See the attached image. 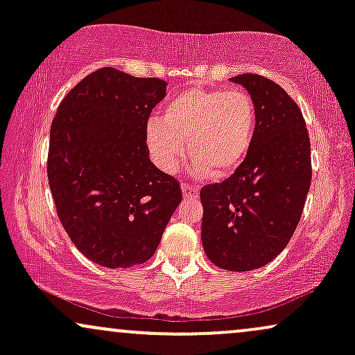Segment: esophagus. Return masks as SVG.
Returning a JSON list of instances; mask_svg holds the SVG:
<instances>
[{
	"instance_id": "34e87169",
	"label": "esophagus",
	"mask_w": 355,
	"mask_h": 355,
	"mask_svg": "<svg viewBox=\"0 0 355 355\" xmlns=\"http://www.w3.org/2000/svg\"><path fill=\"white\" fill-rule=\"evenodd\" d=\"M182 191L183 197H197L198 189L195 185H190V183H182Z\"/></svg>"
}]
</instances>
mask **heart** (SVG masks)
Returning a JSON list of instances; mask_svg holds the SVG:
<instances>
[{
  "label": "heart",
  "mask_w": 355,
  "mask_h": 355,
  "mask_svg": "<svg viewBox=\"0 0 355 355\" xmlns=\"http://www.w3.org/2000/svg\"><path fill=\"white\" fill-rule=\"evenodd\" d=\"M254 135L255 105L242 89H183L145 130L146 146L158 168L173 172L185 157L187 144L193 158L191 173L217 178L242 165Z\"/></svg>",
  "instance_id": "b5f03b06"
}]
</instances>
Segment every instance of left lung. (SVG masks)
I'll list each match as a JSON object with an SVG mask.
<instances>
[{
  "label": "left lung",
  "mask_w": 355,
  "mask_h": 355,
  "mask_svg": "<svg viewBox=\"0 0 355 355\" xmlns=\"http://www.w3.org/2000/svg\"><path fill=\"white\" fill-rule=\"evenodd\" d=\"M255 105V135L242 165L200 190L202 245L211 263L230 272L267 266L287 247L311 189V140L302 112L272 80L230 78Z\"/></svg>",
  "instance_id": "8db88e82"
}]
</instances>
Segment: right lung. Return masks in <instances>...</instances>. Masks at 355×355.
Listing matches in <instances>:
<instances>
[{
    "instance_id": "right-lung-1",
    "label": "right lung",
    "mask_w": 355,
    "mask_h": 355,
    "mask_svg": "<svg viewBox=\"0 0 355 355\" xmlns=\"http://www.w3.org/2000/svg\"><path fill=\"white\" fill-rule=\"evenodd\" d=\"M165 95L164 80L107 67L81 80L53 118L46 170L58 218L98 266L146 262L182 202L180 185L152 164L145 140Z\"/></svg>"
}]
</instances>
